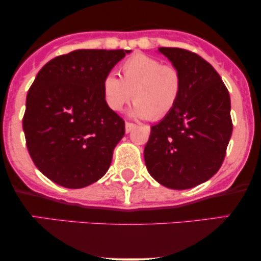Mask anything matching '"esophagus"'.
<instances>
[{"label": "esophagus", "instance_id": "1", "mask_svg": "<svg viewBox=\"0 0 261 261\" xmlns=\"http://www.w3.org/2000/svg\"><path fill=\"white\" fill-rule=\"evenodd\" d=\"M135 126H136V125L133 124V122H126V124H125V131H126V134L131 133V130L135 128Z\"/></svg>", "mask_w": 261, "mask_h": 261}]
</instances>
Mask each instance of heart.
<instances>
[{
    "label": "heart",
    "mask_w": 261,
    "mask_h": 261,
    "mask_svg": "<svg viewBox=\"0 0 261 261\" xmlns=\"http://www.w3.org/2000/svg\"><path fill=\"white\" fill-rule=\"evenodd\" d=\"M121 80L109 72L101 80V94L107 107L119 112L134 98L130 115L160 120L174 109L181 94V76L175 67L161 60L135 54L120 66Z\"/></svg>",
    "instance_id": "1"
}]
</instances>
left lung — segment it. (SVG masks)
<instances>
[{"instance_id":"1","label":"left lung","mask_w":261,"mask_h":261,"mask_svg":"<svg viewBox=\"0 0 261 261\" xmlns=\"http://www.w3.org/2000/svg\"><path fill=\"white\" fill-rule=\"evenodd\" d=\"M158 53L180 72L174 109L151 126L145 147L148 173L163 187L185 190L212 178L222 166L233 125L230 98L220 74L197 54L179 47Z\"/></svg>"}]
</instances>
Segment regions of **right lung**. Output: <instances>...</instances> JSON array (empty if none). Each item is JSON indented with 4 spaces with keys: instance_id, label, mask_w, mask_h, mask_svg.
Wrapping results in <instances>:
<instances>
[{
    "instance_id": "right-lung-1",
    "label": "right lung",
    "mask_w": 261,
    "mask_h": 261,
    "mask_svg": "<svg viewBox=\"0 0 261 261\" xmlns=\"http://www.w3.org/2000/svg\"><path fill=\"white\" fill-rule=\"evenodd\" d=\"M131 50L80 49L39 71L23 118L35 167L68 189L88 187L109 169L125 122L107 107L101 80Z\"/></svg>"
}]
</instances>
